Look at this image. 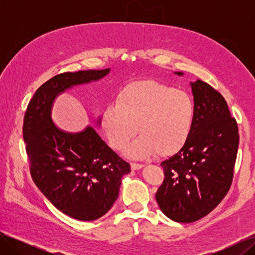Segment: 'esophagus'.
I'll return each instance as SVG.
<instances>
[{"mask_svg":"<svg viewBox=\"0 0 255 255\" xmlns=\"http://www.w3.org/2000/svg\"><path fill=\"white\" fill-rule=\"evenodd\" d=\"M143 165L139 164V163H130V168L133 169V170H138V169L142 168Z\"/></svg>","mask_w":255,"mask_h":255,"instance_id":"34e87169","label":"esophagus"}]
</instances>
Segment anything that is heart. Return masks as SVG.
Wrapping results in <instances>:
<instances>
[{"mask_svg": "<svg viewBox=\"0 0 255 255\" xmlns=\"http://www.w3.org/2000/svg\"><path fill=\"white\" fill-rule=\"evenodd\" d=\"M195 103L185 91L145 80L128 84L104 110L101 125L110 144L122 150L139 132L141 136L128 149L130 156L142 158L157 154L167 157L182 150L195 121Z\"/></svg>", "mask_w": 255, "mask_h": 255, "instance_id": "obj_1", "label": "heart"}]
</instances>
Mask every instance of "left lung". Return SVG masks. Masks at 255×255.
<instances>
[{
  "label": "left lung",
  "instance_id": "obj_1",
  "mask_svg": "<svg viewBox=\"0 0 255 255\" xmlns=\"http://www.w3.org/2000/svg\"><path fill=\"white\" fill-rule=\"evenodd\" d=\"M191 89L196 114L189 139L160 164L165 179L155 195L167 217L186 223L203 218L228 194L239 143L237 122L225 98L200 80Z\"/></svg>",
  "mask_w": 255,
  "mask_h": 255
}]
</instances>
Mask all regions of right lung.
<instances>
[{"mask_svg":"<svg viewBox=\"0 0 255 255\" xmlns=\"http://www.w3.org/2000/svg\"><path fill=\"white\" fill-rule=\"evenodd\" d=\"M109 72L84 70L53 76L36 90L23 120V139L36 186L57 210L82 221L96 220L110 211L118 198L121 177L130 167L92 128L78 134L57 128L51 109L60 92Z\"/></svg>","mask_w":255,"mask_h":255,"instance_id":"obj_1","label":"right lung"}]
</instances>
